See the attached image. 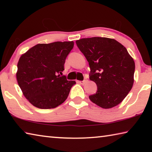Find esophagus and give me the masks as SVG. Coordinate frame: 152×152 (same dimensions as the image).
<instances>
[{
    "instance_id": "1",
    "label": "esophagus",
    "mask_w": 152,
    "mask_h": 152,
    "mask_svg": "<svg viewBox=\"0 0 152 152\" xmlns=\"http://www.w3.org/2000/svg\"><path fill=\"white\" fill-rule=\"evenodd\" d=\"M86 82V79H85L84 80H83V81H79V83L80 84H82V85H84V84H85Z\"/></svg>"
}]
</instances>
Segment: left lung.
Instances as JSON below:
<instances>
[{"label":"left lung","instance_id":"obj_1","mask_svg":"<svg viewBox=\"0 0 152 152\" xmlns=\"http://www.w3.org/2000/svg\"><path fill=\"white\" fill-rule=\"evenodd\" d=\"M76 43L89 64L90 80L97 86L90 100L103 109L120 104L134 82L135 62L127 49L107 37L83 38Z\"/></svg>","mask_w":152,"mask_h":152}]
</instances>
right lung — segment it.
<instances>
[{
  "label": "right lung",
  "mask_w": 152,
  "mask_h": 152,
  "mask_svg": "<svg viewBox=\"0 0 152 152\" xmlns=\"http://www.w3.org/2000/svg\"><path fill=\"white\" fill-rule=\"evenodd\" d=\"M74 42H56L35 45L20 56L16 73L18 84L31 104L42 109L62 104L75 81L59 73L64 70L66 58Z\"/></svg>",
  "instance_id": "obj_1"
}]
</instances>
